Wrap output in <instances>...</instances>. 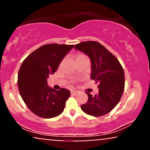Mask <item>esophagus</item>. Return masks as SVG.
<instances>
[{"label": "esophagus", "instance_id": "34e87169", "mask_svg": "<svg viewBox=\"0 0 150 150\" xmlns=\"http://www.w3.org/2000/svg\"><path fill=\"white\" fill-rule=\"evenodd\" d=\"M70 94H71L72 96H75L78 94V92H77V91H72V92H70Z\"/></svg>", "mask_w": 150, "mask_h": 150}]
</instances>
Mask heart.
<instances>
[{"mask_svg":"<svg viewBox=\"0 0 150 150\" xmlns=\"http://www.w3.org/2000/svg\"><path fill=\"white\" fill-rule=\"evenodd\" d=\"M79 56H80V55H79Z\"/></svg>","mask_w":150,"mask_h":150,"instance_id":"obj_1","label":"heart"}]
</instances>
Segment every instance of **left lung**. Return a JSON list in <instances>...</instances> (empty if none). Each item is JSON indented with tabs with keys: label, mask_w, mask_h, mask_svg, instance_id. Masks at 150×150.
<instances>
[{
	"label": "left lung",
	"mask_w": 150,
	"mask_h": 150,
	"mask_svg": "<svg viewBox=\"0 0 150 150\" xmlns=\"http://www.w3.org/2000/svg\"><path fill=\"white\" fill-rule=\"evenodd\" d=\"M87 54L92 63L90 77L98 84L99 93L92 96L86 92L88 101L81 105L87 114L104 116L109 113L119 102L125 87V75L120 62L104 46L97 42L87 41L75 46Z\"/></svg>",
	"instance_id": "8db88e82"
}]
</instances>
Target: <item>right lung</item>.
<instances>
[{
    "instance_id": "1",
    "label": "right lung",
    "mask_w": 150,
    "mask_h": 150,
    "mask_svg": "<svg viewBox=\"0 0 150 150\" xmlns=\"http://www.w3.org/2000/svg\"><path fill=\"white\" fill-rule=\"evenodd\" d=\"M75 45L50 44L42 46L22 62L18 72L19 92L32 112L44 118L63 112L70 95L67 89L55 90L47 85L50 74L56 71L62 60Z\"/></svg>"
}]
</instances>
